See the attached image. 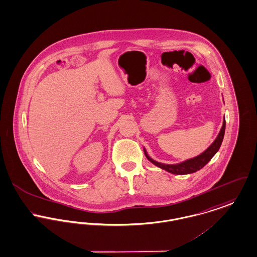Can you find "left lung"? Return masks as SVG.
<instances>
[{
	"mask_svg": "<svg viewBox=\"0 0 257 257\" xmlns=\"http://www.w3.org/2000/svg\"><path fill=\"white\" fill-rule=\"evenodd\" d=\"M225 133V118L223 119V124L222 127L220 129L219 134L216 137V139L214 140V142L211 144V146L204 151L203 153H201L200 155H198L194 158L188 159L186 161H183L179 164H174V165H169V164H163V163H159L155 160H153L149 156V154L147 153V151L144 150L145 154L147 156V158L151 161L152 164H154L155 166L159 167L163 170H165L169 173L175 174V175H187V174H192L195 173L198 170L202 169L205 166L211 158L213 157V155L218 151L222 141H223V137Z\"/></svg>",
	"mask_w": 257,
	"mask_h": 257,
	"instance_id": "1",
	"label": "left lung"
}]
</instances>
